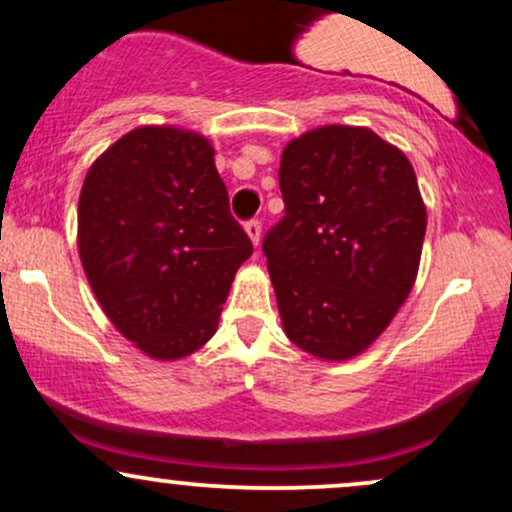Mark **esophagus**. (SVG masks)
<instances>
[{"label": "esophagus", "instance_id": "34e87169", "mask_svg": "<svg viewBox=\"0 0 512 512\" xmlns=\"http://www.w3.org/2000/svg\"><path fill=\"white\" fill-rule=\"evenodd\" d=\"M245 231H248V236L252 240V245H260V236H262V223L257 219H250L248 223H245Z\"/></svg>", "mask_w": 512, "mask_h": 512}]
</instances>
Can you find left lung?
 <instances>
[{"mask_svg": "<svg viewBox=\"0 0 512 512\" xmlns=\"http://www.w3.org/2000/svg\"><path fill=\"white\" fill-rule=\"evenodd\" d=\"M284 219L262 250L286 337L325 361L378 339L407 301L426 207L402 151L366 127L327 125L281 154Z\"/></svg>", "mask_w": 512, "mask_h": 512, "instance_id": "left-lung-1", "label": "left lung"}]
</instances>
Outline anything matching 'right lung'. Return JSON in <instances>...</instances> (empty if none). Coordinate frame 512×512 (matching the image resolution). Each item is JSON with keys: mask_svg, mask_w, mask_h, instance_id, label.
Here are the masks:
<instances>
[{"mask_svg": "<svg viewBox=\"0 0 512 512\" xmlns=\"http://www.w3.org/2000/svg\"><path fill=\"white\" fill-rule=\"evenodd\" d=\"M79 255L110 322L158 361L207 344L252 243L202 134L139 127L86 173Z\"/></svg>", "mask_w": 512, "mask_h": 512, "instance_id": "add662e5", "label": "right lung"}]
</instances>
